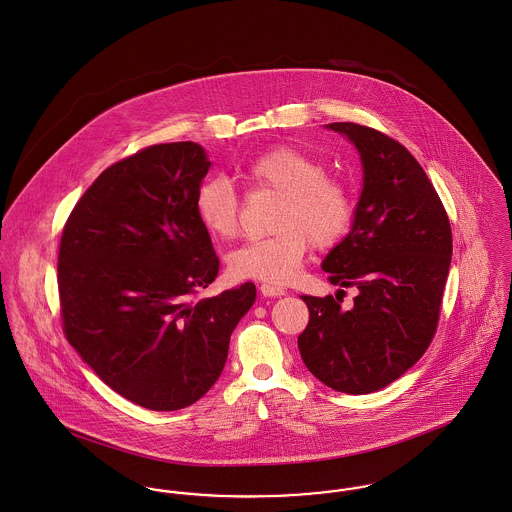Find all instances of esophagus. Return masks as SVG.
Returning a JSON list of instances; mask_svg holds the SVG:
<instances>
[{"instance_id": "1", "label": "esophagus", "mask_w": 512, "mask_h": 512, "mask_svg": "<svg viewBox=\"0 0 512 512\" xmlns=\"http://www.w3.org/2000/svg\"><path fill=\"white\" fill-rule=\"evenodd\" d=\"M259 290L263 296H284L286 294V288H282L278 284H271V282H263Z\"/></svg>"}]
</instances>
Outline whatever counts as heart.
<instances>
[{
  "mask_svg": "<svg viewBox=\"0 0 512 512\" xmlns=\"http://www.w3.org/2000/svg\"><path fill=\"white\" fill-rule=\"evenodd\" d=\"M241 175L255 191L280 197V204L273 220L275 236L249 241L234 251L232 275L284 284L300 271L312 245L319 249L335 245L353 224V189L341 177L327 173L325 161L308 150L275 146L251 159ZM195 210L212 236H237L239 200L226 179L204 181L198 187Z\"/></svg>",
  "mask_w": 512,
  "mask_h": 512,
  "instance_id": "1",
  "label": "heart"
}]
</instances>
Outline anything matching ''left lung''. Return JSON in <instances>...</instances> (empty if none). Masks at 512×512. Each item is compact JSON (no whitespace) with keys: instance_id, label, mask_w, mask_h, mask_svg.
<instances>
[{"instance_id":"1","label":"left lung","mask_w":512,"mask_h":512,"mask_svg":"<svg viewBox=\"0 0 512 512\" xmlns=\"http://www.w3.org/2000/svg\"><path fill=\"white\" fill-rule=\"evenodd\" d=\"M353 142L364 187L351 234L329 251V282L358 288L341 298L300 296L310 321L298 337L304 364L343 394H372L407 372L433 343L452 259V228L431 179L384 132L331 122ZM345 294V290H339Z\"/></svg>"}]
</instances>
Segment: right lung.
I'll list each match as a JSON object with an SVG mask.
<instances>
[{
	"label": "right lung",
	"instance_id": "1",
	"mask_svg": "<svg viewBox=\"0 0 512 512\" xmlns=\"http://www.w3.org/2000/svg\"><path fill=\"white\" fill-rule=\"evenodd\" d=\"M210 161L195 142L148 146L107 167L66 220L58 251L62 329L128 401L175 411L220 378L257 290L212 298L220 261L195 197Z\"/></svg>",
	"mask_w": 512,
	"mask_h": 512
}]
</instances>
